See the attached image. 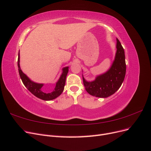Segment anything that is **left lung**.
<instances>
[{
    "mask_svg": "<svg viewBox=\"0 0 151 151\" xmlns=\"http://www.w3.org/2000/svg\"><path fill=\"white\" fill-rule=\"evenodd\" d=\"M116 53L110 68L104 74L99 75L93 81L88 82L83 77V83L87 92L99 98H107L120 88L126 73L124 49L116 38Z\"/></svg>",
    "mask_w": 151,
    "mask_h": 151,
    "instance_id": "obj_1",
    "label": "left lung"
}]
</instances>
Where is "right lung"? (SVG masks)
<instances>
[{
	"mask_svg": "<svg viewBox=\"0 0 151 151\" xmlns=\"http://www.w3.org/2000/svg\"><path fill=\"white\" fill-rule=\"evenodd\" d=\"M17 66L18 70H19V76L22 83H23L24 85L26 86V88L28 89L32 94L35 95V96L43 100H45V101H50V100L55 99L62 93L63 89H64L66 77L68 72V67H64L63 68L62 74L60 77V79H58L57 83H56L55 88L54 90L52 92L46 93L45 92V91L42 89L43 84H38L34 83V82L31 81L29 79V77L28 76L22 72L19 65V54H18Z\"/></svg>",
	"mask_w": 151,
	"mask_h": 151,
	"instance_id": "1",
	"label": "right lung"
}]
</instances>
